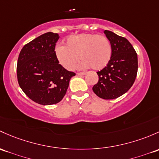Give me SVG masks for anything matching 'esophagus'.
Masks as SVG:
<instances>
[{
	"label": "esophagus",
	"instance_id": "obj_1",
	"mask_svg": "<svg viewBox=\"0 0 159 159\" xmlns=\"http://www.w3.org/2000/svg\"><path fill=\"white\" fill-rule=\"evenodd\" d=\"M77 75H79V76H82V75H86V73H85V72H78V73H77Z\"/></svg>",
	"mask_w": 159,
	"mask_h": 159
}]
</instances>
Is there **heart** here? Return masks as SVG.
<instances>
[{
	"mask_svg": "<svg viewBox=\"0 0 159 159\" xmlns=\"http://www.w3.org/2000/svg\"><path fill=\"white\" fill-rule=\"evenodd\" d=\"M58 61L67 70H72L78 59L82 60L78 68L93 70L103 69L112 56L110 40L103 35L81 33L67 38L66 46L58 45L55 49Z\"/></svg>",
	"mask_w": 159,
	"mask_h": 159,
	"instance_id": "b5f03b06",
	"label": "heart"
}]
</instances>
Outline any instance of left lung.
Listing matches in <instances>:
<instances>
[{"mask_svg":"<svg viewBox=\"0 0 159 159\" xmlns=\"http://www.w3.org/2000/svg\"><path fill=\"white\" fill-rule=\"evenodd\" d=\"M103 33L111 43L112 56L107 66L97 72L99 81L92 89L99 98L112 100L124 94L133 86L138 70V58L126 38L109 30Z\"/></svg>","mask_w":159,"mask_h":159,"instance_id":"obj_1","label":"left lung"}]
</instances>
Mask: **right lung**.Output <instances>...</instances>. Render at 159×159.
Returning a JSON list of instances; mask_svg holds the SVG:
<instances>
[{"label":"right lung","instance_id":"add662e5","mask_svg":"<svg viewBox=\"0 0 159 159\" xmlns=\"http://www.w3.org/2000/svg\"><path fill=\"white\" fill-rule=\"evenodd\" d=\"M58 33H44L25 45L20 52L16 74L20 87L32 101L52 105L62 100L75 74L58 63L55 54Z\"/></svg>","mask_w":159,"mask_h":159}]
</instances>
